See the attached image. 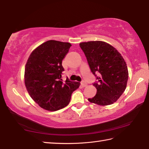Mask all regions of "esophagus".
<instances>
[{
	"instance_id": "obj_1",
	"label": "esophagus",
	"mask_w": 149,
	"mask_h": 149,
	"mask_svg": "<svg viewBox=\"0 0 149 149\" xmlns=\"http://www.w3.org/2000/svg\"><path fill=\"white\" fill-rule=\"evenodd\" d=\"M81 86H82L83 87H86V86H87V83L86 82V81H81Z\"/></svg>"
}]
</instances>
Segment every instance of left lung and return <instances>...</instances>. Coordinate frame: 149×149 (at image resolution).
<instances>
[{
  "label": "left lung",
  "mask_w": 149,
  "mask_h": 149,
  "mask_svg": "<svg viewBox=\"0 0 149 149\" xmlns=\"http://www.w3.org/2000/svg\"><path fill=\"white\" fill-rule=\"evenodd\" d=\"M80 47L97 80L93 84L96 95L88 100L99 105L114 104L125 91L128 81V69L123 56L105 42H81Z\"/></svg>",
  "instance_id": "1"
}]
</instances>
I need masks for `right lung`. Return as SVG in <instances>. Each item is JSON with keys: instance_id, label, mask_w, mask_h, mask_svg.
<instances>
[{"instance_id": "obj_1", "label": "right lung", "mask_w": 149, "mask_h": 149, "mask_svg": "<svg viewBox=\"0 0 149 149\" xmlns=\"http://www.w3.org/2000/svg\"><path fill=\"white\" fill-rule=\"evenodd\" d=\"M71 44L48 40L32 51L25 67L24 83L32 99L40 107L55 111L66 107L72 92L80 86L68 78L62 79V60Z\"/></svg>"}]
</instances>
